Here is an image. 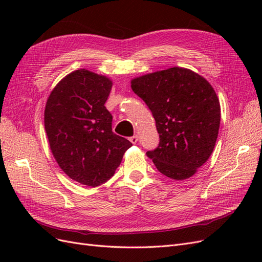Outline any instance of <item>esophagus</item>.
<instances>
[{
	"label": "esophagus",
	"mask_w": 262,
	"mask_h": 262,
	"mask_svg": "<svg viewBox=\"0 0 262 262\" xmlns=\"http://www.w3.org/2000/svg\"><path fill=\"white\" fill-rule=\"evenodd\" d=\"M129 140H130V142H131L132 144H136L137 142H138V137H137V136H133V137H131Z\"/></svg>",
	"instance_id": "1"
}]
</instances>
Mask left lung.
<instances>
[{"label":"left lung","instance_id":"8db88e82","mask_svg":"<svg viewBox=\"0 0 262 262\" xmlns=\"http://www.w3.org/2000/svg\"><path fill=\"white\" fill-rule=\"evenodd\" d=\"M131 89L152 112L160 133V144L146 155L171 179L193 176L219 134L221 106L212 85L191 70L173 67L133 78Z\"/></svg>","mask_w":262,"mask_h":262}]
</instances>
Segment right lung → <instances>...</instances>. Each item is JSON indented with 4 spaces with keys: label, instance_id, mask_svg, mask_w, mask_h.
I'll use <instances>...</instances> for the list:
<instances>
[{
    "label": "right lung",
    "instance_id": "1",
    "mask_svg": "<svg viewBox=\"0 0 262 262\" xmlns=\"http://www.w3.org/2000/svg\"><path fill=\"white\" fill-rule=\"evenodd\" d=\"M113 81L89 70L68 74L50 93L45 129L60 168L74 181L96 187L114 176L132 143L113 132L105 102Z\"/></svg>",
    "mask_w": 262,
    "mask_h": 262
}]
</instances>
